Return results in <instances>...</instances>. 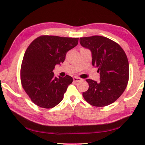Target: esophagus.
<instances>
[{
  "label": "esophagus",
  "instance_id": "1",
  "mask_svg": "<svg viewBox=\"0 0 145 145\" xmlns=\"http://www.w3.org/2000/svg\"><path fill=\"white\" fill-rule=\"evenodd\" d=\"M81 79L79 78V77H73V81H74L75 82H79L81 81Z\"/></svg>",
  "mask_w": 145,
  "mask_h": 145
}]
</instances>
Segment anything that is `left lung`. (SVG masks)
<instances>
[{
	"label": "left lung",
	"mask_w": 145,
	"mask_h": 145,
	"mask_svg": "<svg viewBox=\"0 0 145 145\" xmlns=\"http://www.w3.org/2000/svg\"><path fill=\"white\" fill-rule=\"evenodd\" d=\"M80 44L92 53V65L98 68L100 81L86 79L89 87L83 96L95 107L111 104L122 94L129 80L128 58L117 43L106 37L80 38Z\"/></svg>",
	"instance_id": "left-lung-1"
}]
</instances>
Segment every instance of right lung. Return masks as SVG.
<instances>
[{
  "label": "right lung",
  "mask_w": 145,
  "mask_h": 145,
  "mask_svg": "<svg viewBox=\"0 0 145 145\" xmlns=\"http://www.w3.org/2000/svg\"><path fill=\"white\" fill-rule=\"evenodd\" d=\"M78 38L41 36L26 50L21 66V85L31 101L38 106L51 109L62 100L71 76L54 77L57 64L64 62L69 50L78 44Z\"/></svg>",
  "instance_id": "obj_1"
}]
</instances>
